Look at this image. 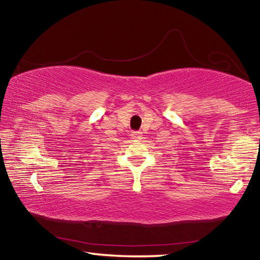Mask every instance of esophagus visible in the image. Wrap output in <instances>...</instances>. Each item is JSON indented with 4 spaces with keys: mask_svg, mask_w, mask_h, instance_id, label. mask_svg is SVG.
<instances>
[{
    "mask_svg": "<svg viewBox=\"0 0 260 260\" xmlns=\"http://www.w3.org/2000/svg\"><path fill=\"white\" fill-rule=\"evenodd\" d=\"M131 136H132V139H133L134 141H139V140L142 139V132L133 131V132H132Z\"/></svg>",
    "mask_w": 260,
    "mask_h": 260,
    "instance_id": "1",
    "label": "esophagus"
}]
</instances>
